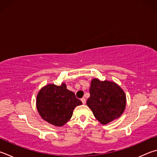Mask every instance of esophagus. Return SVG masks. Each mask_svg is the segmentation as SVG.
I'll use <instances>...</instances> for the list:
<instances>
[{"instance_id":"obj_1","label":"esophagus","mask_w":157,"mask_h":157,"mask_svg":"<svg viewBox=\"0 0 157 157\" xmlns=\"http://www.w3.org/2000/svg\"><path fill=\"white\" fill-rule=\"evenodd\" d=\"M81 101H82V103L84 104H84L86 103V99H85V98H84V97L82 98V99H81Z\"/></svg>"}]
</instances>
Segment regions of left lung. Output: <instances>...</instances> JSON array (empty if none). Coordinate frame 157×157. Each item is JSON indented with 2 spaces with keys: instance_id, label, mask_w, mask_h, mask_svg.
Listing matches in <instances>:
<instances>
[{
  "instance_id": "obj_1",
  "label": "left lung",
  "mask_w": 157,
  "mask_h": 157,
  "mask_svg": "<svg viewBox=\"0 0 157 157\" xmlns=\"http://www.w3.org/2000/svg\"><path fill=\"white\" fill-rule=\"evenodd\" d=\"M90 94L86 105L101 124H108L124 112L127 97L124 90L114 82L94 78L91 81Z\"/></svg>"
}]
</instances>
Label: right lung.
<instances>
[{
  "mask_svg": "<svg viewBox=\"0 0 157 157\" xmlns=\"http://www.w3.org/2000/svg\"><path fill=\"white\" fill-rule=\"evenodd\" d=\"M74 93L67 89L65 83L60 86L48 84L39 91L36 106L41 117L56 127H63L72 117L75 107L82 105Z\"/></svg>",
  "mask_w": 157,
  "mask_h": 157,
  "instance_id": "obj_1",
  "label": "right lung"
}]
</instances>
